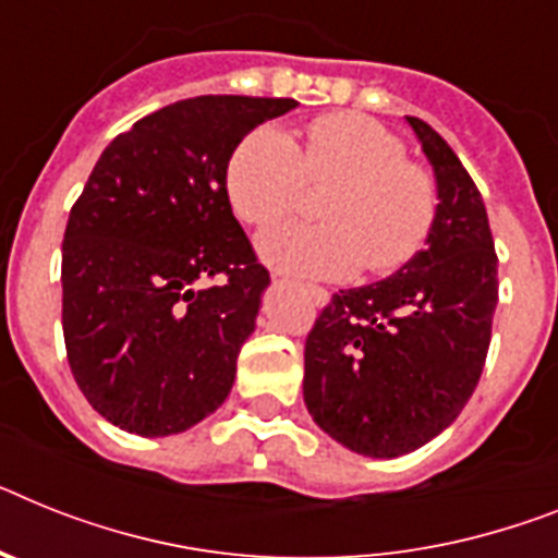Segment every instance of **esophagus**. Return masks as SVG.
<instances>
[{"label":"esophagus","instance_id":"esophagus-1","mask_svg":"<svg viewBox=\"0 0 558 558\" xmlns=\"http://www.w3.org/2000/svg\"><path fill=\"white\" fill-rule=\"evenodd\" d=\"M306 294L315 301V306H326L329 303V292L323 287H306Z\"/></svg>","mask_w":558,"mask_h":558}]
</instances>
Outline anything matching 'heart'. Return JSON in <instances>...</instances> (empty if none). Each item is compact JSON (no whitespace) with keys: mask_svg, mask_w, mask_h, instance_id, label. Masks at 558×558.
<instances>
[{"mask_svg":"<svg viewBox=\"0 0 558 558\" xmlns=\"http://www.w3.org/2000/svg\"><path fill=\"white\" fill-rule=\"evenodd\" d=\"M306 184L329 186L317 207L326 223H287L257 238L275 269L345 278L366 266L368 275H391L423 250L437 221L434 175L405 161V144L360 112L315 119L301 149L292 135L266 124L229 158V204L252 227L292 213Z\"/></svg>","mask_w":558,"mask_h":558,"instance_id":"obj_1","label":"heart"}]
</instances>
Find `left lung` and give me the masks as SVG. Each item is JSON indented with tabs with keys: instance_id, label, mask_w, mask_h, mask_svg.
<instances>
[{
	"instance_id": "left-lung-1",
	"label": "left lung",
	"mask_w": 558,
	"mask_h": 558,
	"mask_svg": "<svg viewBox=\"0 0 558 558\" xmlns=\"http://www.w3.org/2000/svg\"><path fill=\"white\" fill-rule=\"evenodd\" d=\"M405 121L437 178L425 250L391 278L331 294L303 351L312 420L349 451L380 460L416 451L460 416L488 357L499 301L480 190L437 130Z\"/></svg>"
}]
</instances>
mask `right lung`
I'll use <instances>...</instances> for the list:
<instances>
[{"label":"right lung","instance_id":"add662e5","mask_svg":"<svg viewBox=\"0 0 558 558\" xmlns=\"http://www.w3.org/2000/svg\"><path fill=\"white\" fill-rule=\"evenodd\" d=\"M294 105L184 98L116 135L93 167L64 229L62 329L107 423L170 437L232 391L269 271L229 207L227 167L243 135Z\"/></svg>","mask_w":558,"mask_h":558}]
</instances>
